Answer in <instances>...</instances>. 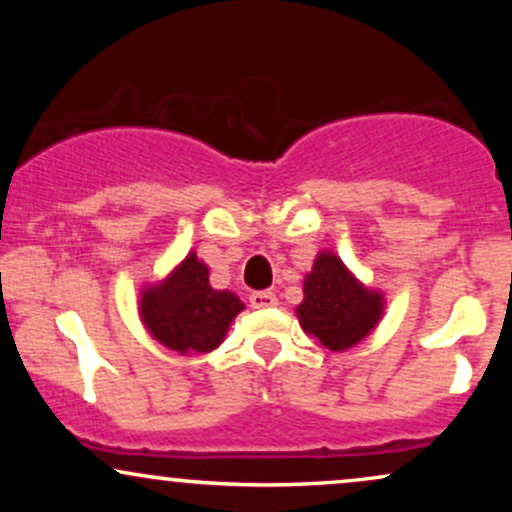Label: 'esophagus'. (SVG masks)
I'll list each match as a JSON object with an SVG mask.
<instances>
[{"label": "esophagus", "mask_w": 512, "mask_h": 512, "mask_svg": "<svg viewBox=\"0 0 512 512\" xmlns=\"http://www.w3.org/2000/svg\"><path fill=\"white\" fill-rule=\"evenodd\" d=\"M250 305L252 308H272V305H276V293L274 291L250 293Z\"/></svg>", "instance_id": "esophagus-1"}]
</instances>
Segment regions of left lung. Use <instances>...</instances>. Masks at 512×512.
<instances>
[{"mask_svg": "<svg viewBox=\"0 0 512 512\" xmlns=\"http://www.w3.org/2000/svg\"><path fill=\"white\" fill-rule=\"evenodd\" d=\"M303 293L298 320L330 351H344L361 342L383 315V296L363 289L332 252L317 257Z\"/></svg>", "mask_w": 512, "mask_h": 512, "instance_id": "left-lung-1", "label": "left lung"}]
</instances>
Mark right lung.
<instances>
[{
    "label": "right lung",
    "instance_id": "add662e5",
    "mask_svg": "<svg viewBox=\"0 0 512 512\" xmlns=\"http://www.w3.org/2000/svg\"><path fill=\"white\" fill-rule=\"evenodd\" d=\"M139 310L146 330L163 346L204 354L223 342L243 303L231 291L211 289L207 264L192 252L163 284L144 291Z\"/></svg>",
    "mask_w": 512,
    "mask_h": 512
}]
</instances>
